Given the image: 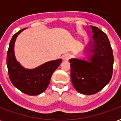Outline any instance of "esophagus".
Listing matches in <instances>:
<instances>
[{
	"instance_id": "1",
	"label": "esophagus",
	"mask_w": 121,
	"mask_h": 121,
	"mask_svg": "<svg viewBox=\"0 0 121 121\" xmlns=\"http://www.w3.org/2000/svg\"><path fill=\"white\" fill-rule=\"evenodd\" d=\"M69 59H70V55H69V54H65L63 56V61H68Z\"/></svg>"
}]
</instances>
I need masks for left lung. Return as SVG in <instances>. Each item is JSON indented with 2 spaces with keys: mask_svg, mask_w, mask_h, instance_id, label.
<instances>
[{
  "mask_svg": "<svg viewBox=\"0 0 121 121\" xmlns=\"http://www.w3.org/2000/svg\"><path fill=\"white\" fill-rule=\"evenodd\" d=\"M93 43H89L88 61L73 58L71 78L74 87L80 93L93 95L104 88L112 78L113 54L107 35L96 26H91Z\"/></svg>",
  "mask_w": 121,
  "mask_h": 121,
  "instance_id": "left-lung-1",
  "label": "left lung"
}]
</instances>
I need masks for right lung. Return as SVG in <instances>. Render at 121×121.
<instances>
[{"instance_id": "1", "label": "right lung", "mask_w": 121, "mask_h": 121, "mask_svg": "<svg viewBox=\"0 0 121 121\" xmlns=\"http://www.w3.org/2000/svg\"><path fill=\"white\" fill-rule=\"evenodd\" d=\"M25 29L15 34L9 43L6 59L8 74L13 85L21 92L28 95H37L47 89L53 73L62 60L50 61L33 69H26L21 65L15 57L14 45L18 35Z\"/></svg>"}]
</instances>
